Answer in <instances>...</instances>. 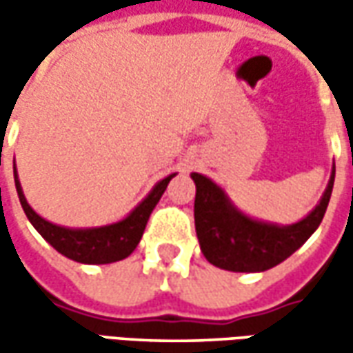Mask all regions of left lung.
<instances>
[{
	"label": "left lung",
	"instance_id": "obj_1",
	"mask_svg": "<svg viewBox=\"0 0 353 353\" xmlns=\"http://www.w3.org/2000/svg\"><path fill=\"white\" fill-rule=\"evenodd\" d=\"M196 184L194 225L200 250L212 265L234 273H259L283 263L316 232L332 196L336 165L320 202L296 224L255 220L237 208L222 186L192 172Z\"/></svg>",
	"mask_w": 353,
	"mask_h": 353
}]
</instances>
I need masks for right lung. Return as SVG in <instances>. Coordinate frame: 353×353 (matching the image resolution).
<instances>
[{
    "mask_svg": "<svg viewBox=\"0 0 353 353\" xmlns=\"http://www.w3.org/2000/svg\"><path fill=\"white\" fill-rule=\"evenodd\" d=\"M174 174L176 172L159 181L153 186V190L143 198L123 220L108 225H98V228H66V225L52 224L45 218H41L29 206L27 198L23 194L17 170H15V188H17V196H19L21 206L27 214L29 222L54 250L78 263L105 265L121 261L133 253L137 243L141 241L151 212L157 206V202L161 200L163 192L167 190V184L170 183V179Z\"/></svg>",
    "mask_w": 353,
    "mask_h": 353,
    "instance_id": "1",
    "label": "right lung"
}]
</instances>
